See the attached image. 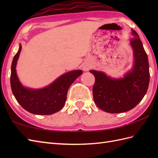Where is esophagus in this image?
<instances>
[{
	"label": "esophagus",
	"instance_id": "34e87169",
	"mask_svg": "<svg viewBox=\"0 0 158 158\" xmlns=\"http://www.w3.org/2000/svg\"><path fill=\"white\" fill-rule=\"evenodd\" d=\"M90 68V64H89L88 63H84L82 65V69L83 70H85V71H87V70H88Z\"/></svg>",
	"mask_w": 158,
	"mask_h": 158
}]
</instances>
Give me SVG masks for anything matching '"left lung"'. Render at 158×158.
Listing matches in <instances>:
<instances>
[{"mask_svg":"<svg viewBox=\"0 0 158 158\" xmlns=\"http://www.w3.org/2000/svg\"><path fill=\"white\" fill-rule=\"evenodd\" d=\"M130 45L134 61L130 70L123 77L114 78L102 71L90 70L95 77L92 91L94 100L100 109L110 113L128 111L138 105L148 89L150 74L148 57L137 32Z\"/></svg>","mask_w":158,"mask_h":158,"instance_id":"1","label":"left lung"}]
</instances>
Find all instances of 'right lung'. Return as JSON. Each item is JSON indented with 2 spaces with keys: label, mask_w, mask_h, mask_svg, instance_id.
Here are the masks:
<instances>
[{
  "label": "right lung",
  "mask_w": 158,
  "mask_h": 158,
  "mask_svg": "<svg viewBox=\"0 0 158 158\" xmlns=\"http://www.w3.org/2000/svg\"><path fill=\"white\" fill-rule=\"evenodd\" d=\"M22 50L13 59L11 69V87L18 103L29 113L35 115H52L59 111L64 105L69 87L81 75V70H74L64 73L52 83L43 88H27L22 85L16 73V66Z\"/></svg>",
  "instance_id": "add662e5"
}]
</instances>
